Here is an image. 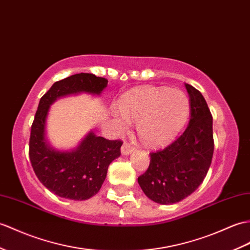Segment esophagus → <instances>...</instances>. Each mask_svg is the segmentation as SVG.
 I'll return each mask as SVG.
<instances>
[{"mask_svg":"<svg viewBox=\"0 0 250 250\" xmlns=\"http://www.w3.org/2000/svg\"><path fill=\"white\" fill-rule=\"evenodd\" d=\"M132 151H133V148L130 146V145L127 144L126 142H125V143H124L123 147H121V153H123V155H127V154H130Z\"/></svg>","mask_w":250,"mask_h":250,"instance_id":"obj_1","label":"esophagus"}]
</instances>
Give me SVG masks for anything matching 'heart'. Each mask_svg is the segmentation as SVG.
Wrapping results in <instances>:
<instances>
[{
	"instance_id": "b5f03b06",
	"label": "heart",
	"mask_w": 250,
	"mask_h": 250,
	"mask_svg": "<svg viewBox=\"0 0 250 250\" xmlns=\"http://www.w3.org/2000/svg\"><path fill=\"white\" fill-rule=\"evenodd\" d=\"M188 112V99L183 91L144 87L125 96L120 111L114 115L120 130L126 129L129 121H135L142 141L149 146H160L181 130Z\"/></svg>"
}]
</instances>
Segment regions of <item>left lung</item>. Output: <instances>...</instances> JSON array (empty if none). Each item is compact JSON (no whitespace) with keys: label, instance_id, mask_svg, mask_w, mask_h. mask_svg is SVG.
Wrapping results in <instances>:
<instances>
[{"label":"left lung","instance_id":"8db88e82","mask_svg":"<svg viewBox=\"0 0 250 250\" xmlns=\"http://www.w3.org/2000/svg\"><path fill=\"white\" fill-rule=\"evenodd\" d=\"M189 96L190 119L176 141L150 153L148 169L137 181L148 198L172 205L198 188L210 168L213 152V118L204 96L185 84Z\"/></svg>","mask_w":250,"mask_h":250}]
</instances>
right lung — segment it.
I'll return each mask as SVG.
<instances>
[{"label": "right lung", "instance_id": "add662e5", "mask_svg": "<svg viewBox=\"0 0 250 250\" xmlns=\"http://www.w3.org/2000/svg\"><path fill=\"white\" fill-rule=\"evenodd\" d=\"M108 81L92 73H78L57 81L39 101L30 137L31 164L39 181L52 193L71 200H86L100 190L108 165L120 155L121 141L90 132L72 151H59L46 143L45 119L57 98L88 92L100 95Z\"/></svg>", "mask_w": 250, "mask_h": 250}]
</instances>
